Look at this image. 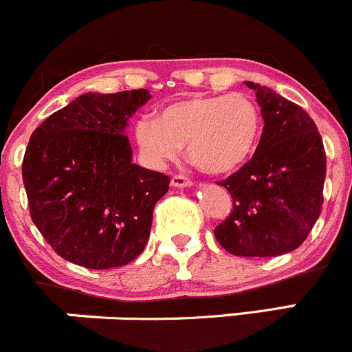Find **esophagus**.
I'll return each mask as SVG.
<instances>
[{"instance_id":"obj_1","label":"esophagus","mask_w":352,"mask_h":352,"mask_svg":"<svg viewBox=\"0 0 352 352\" xmlns=\"http://www.w3.org/2000/svg\"><path fill=\"white\" fill-rule=\"evenodd\" d=\"M171 184L176 188L191 186V184H193V179H191V177H188L186 175H175L171 177Z\"/></svg>"}]
</instances>
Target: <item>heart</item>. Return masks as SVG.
I'll use <instances>...</instances> for the list:
<instances>
[{
  "label": "heart",
  "mask_w": 352,
  "mask_h": 352,
  "mask_svg": "<svg viewBox=\"0 0 352 352\" xmlns=\"http://www.w3.org/2000/svg\"><path fill=\"white\" fill-rule=\"evenodd\" d=\"M260 133L262 114L246 94L184 97L166 104L157 120L142 116L135 123V140L148 164L164 168L186 145L191 162L210 175L241 168Z\"/></svg>",
  "instance_id": "heart-1"
}]
</instances>
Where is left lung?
<instances>
[{"instance_id": "1", "label": "left lung", "mask_w": 352, "mask_h": 352, "mask_svg": "<svg viewBox=\"0 0 352 352\" xmlns=\"http://www.w3.org/2000/svg\"><path fill=\"white\" fill-rule=\"evenodd\" d=\"M246 85L255 90L265 124L253 157L219 181L232 197V210L214 234L232 255H284L301 246L322 214L325 148L301 106L269 87Z\"/></svg>"}]
</instances>
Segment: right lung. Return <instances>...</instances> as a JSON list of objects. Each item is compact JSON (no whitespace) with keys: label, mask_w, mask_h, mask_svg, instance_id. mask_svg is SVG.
I'll list each match as a JSON object with an SVG mask.
<instances>
[{"label":"right lung","mask_w":352,"mask_h":352,"mask_svg":"<svg viewBox=\"0 0 352 352\" xmlns=\"http://www.w3.org/2000/svg\"><path fill=\"white\" fill-rule=\"evenodd\" d=\"M145 89L83 94L34 130L22 162L32 222L61 258L113 269L144 252L171 177L131 162L126 121Z\"/></svg>","instance_id":"obj_1"}]
</instances>
